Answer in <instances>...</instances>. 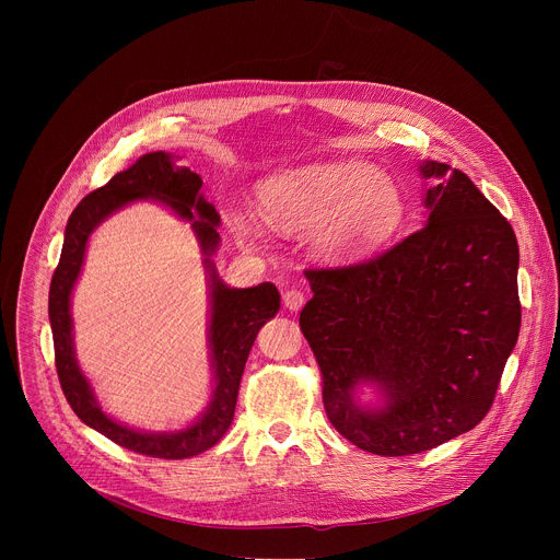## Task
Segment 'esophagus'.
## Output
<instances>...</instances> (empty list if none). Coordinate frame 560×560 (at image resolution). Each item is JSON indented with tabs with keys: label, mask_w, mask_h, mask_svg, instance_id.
<instances>
[{
	"label": "esophagus",
	"mask_w": 560,
	"mask_h": 560,
	"mask_svg": "<svg viewBox=\"0 0 560 560\" xmlns=\"http://www.w3.org/2000/svg\"><path fill=\"white\" fill-rule=\"evenodd\" d=\"M303 303H305V294H303V290L290 288V290H285V292H283V305H285L288 310L296 312V310H301V307H303Z\"/></svg>",
	"instance_id": "1"
}]
</instances>
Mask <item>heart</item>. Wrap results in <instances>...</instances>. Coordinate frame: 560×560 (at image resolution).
I'll return each mask as SVG.
<instances>
[{
  "label": "heart",
  "mask_w": 560,
  "mask_h": 560,
  "mask_svg": "<svg viewBox=\"0 0 560 560\" xmlns=\"http://www.w3.org/2000/svg\"><path fill=\"white\" fill-rule=\"evenodd\" d=\"M268 223L279 230L316 226L314 246L332 259L368 257L404 230L406 195L389 175L361 164H318L281 171L259 186ZM246 234L255 223L238 219Z\"/></svg>",
  "instance_id": "b5f03b06"
}]
</instances>
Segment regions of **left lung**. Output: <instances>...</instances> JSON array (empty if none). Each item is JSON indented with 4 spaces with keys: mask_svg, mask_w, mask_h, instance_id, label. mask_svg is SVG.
<instances>
[{
    "mask_svg": "<svg viewBox=\"0 0 560 560\" xmlns=\"http://www.w3.org/2000/svg\"><path fill=\"white\" fill-rule=\"evenodd\" d=\"M428 221L376 259L305 270L299 326L330 423L378 456L432 450L486 419L521 330L518 244L469 177L423 162ZM374 384L382 406L361 407Z\"/></svg>",
    "mask_w": 560,
    "mask_h": 560,
    "instance_id": "1",
    "label": "left lung"
}]
</instances>
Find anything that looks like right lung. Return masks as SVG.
Returning a JSON list of instances; mask_svg holds the SVG:
<instances>
[{"instance_id": "add662e5", "label": "right lung", "mask_w": 560, "mask_h": 560, "mask_svg": "<svg viewBox=\"0 0 560 560\" xmlns=\"http://www.w3.org/2000/svg\"><path fill=\"white\" fill-rule=\"evenodd\" d=\"M201 177L186 166H177L168 152H148L137 162L117 173L106 186L93 190L79 203L63 232V248L57 270L50 281L48 316L55 343V365L66 401L72 412L89 428L108 436L117 445L137 454L154 458H190L210 450L230 428L236 406L238 383L250 354V348L266 326V322L279 312V290L272 283H259L255 288L225 285L210 255L219 246V214L212 203L199 192ZM152 198L168 205L178 215L194 221L200 238L205 262L211 277V360L215 370V387L207 412L186 431L177 433H141L117 424L104 416L96 404L88 380L81 374L71 348V317L69 294L73 281L81 271L85 246L92 230L119 207Z\"/></svg>"}]
</instances>
